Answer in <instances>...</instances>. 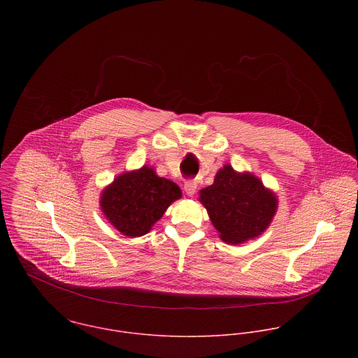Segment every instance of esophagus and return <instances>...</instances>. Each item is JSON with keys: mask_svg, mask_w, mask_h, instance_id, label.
<instances>
[{"mask_svg": "<svg viewBox=\"0 0 358 358\" xmlns=\"http://www.w3.org/2000/svg\"><path fill=\"white\" fill-rule=\"evenodd\" d=\"M185 192H186V194L187 196H194V193H196V190H197V182L196 180H187V182H185Z\"/></svg>", "mask_w": 358, "mask_h": 358, "instance_id": "esophagus-1", "label": "esophagus"}]
</instances>
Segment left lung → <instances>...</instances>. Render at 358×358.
Segmentation results:
<instances>
[{
	"label": "left lung",
	"mask_w": 358,
	"mask_h": 358,
	"mask_svg": "<svg viewBox=\"0 0 358 358\" xmlns=\"http://www.w3.org/2000/svg\"><path fill=\"white\" fill-rule=\"evenodd\" d=\"M200 203L219 237L227 244H241L260 236L277 212V197L255 175L236 172L231 165L217 171L213 185L200 190Z\"/></svg>",
	"instance_id": "8db88e82"
}]
</instances>
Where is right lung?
I'll return each instance as SVG.
<instances>
[{"label":"right lung","instance_id":"obj_1","mask_svg":"<svg viewBox=\"0 0 358 358\" xmlns=\"http://www.w3.org/2000/svg\"><path fill=\"white\" fill-rule=\"evenodd\" d=\"M182 197L179 186L155 175L153 168L121 173L102 192L106 219L124 236L141 237L152 230L164 212Z\"/></svg>","mask_w":358,"mask_h":358}]
</instances>
